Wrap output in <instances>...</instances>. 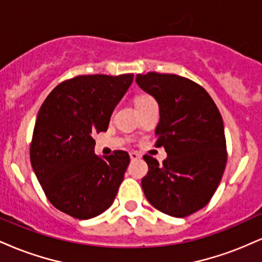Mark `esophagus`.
Instances as JSON below:
<instances>
[{
  "instance_id": "34e87169",
  "label": "esophagus",
  "mask_w": 262,
  "mask_h": 262,
  "mask_svg": "<svg viewBox=\"0 0 262 262\" xmlns=\"http://www.w3.org/2000/svg\"><path fill=\"white\" fill-rule=\"evenodd\" d=\"M129 156H130L132 160H137V159L141 158V155L138 154L137 151H130V152H129Z\"/></svg>"
}]
</instances>
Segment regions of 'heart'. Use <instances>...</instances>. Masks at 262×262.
Returning <instances> with one entry per match:
<instances>
[{"instance_id":"heart-1","label":"heart","mask_w":262,"mask_h":262,"mask_svg":"<svg viewBox=\"0 0 262 262\" xmlns=\"http://www.w3.org/2000/svg\"><path fill=\"white\" fill-rule=\"evenodd\" d=\"M149 100H152V98L150 97V96H148V95L138 96V97L135 98V106H138V104H140V103H144V102H146V101H149Z\"/></svg>"}]
</instances>
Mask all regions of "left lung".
<instances>
[{
  "label": "left lung",
  "instance_id": "1",
  "mask_svg": "<svg viewBox=\"0 0 262 262\" xmlns=\"http://www.w3.org/2000/svg\"><path fill=\"white\" fill-rule=\"evenodd\" d=\"M135 81L158 101L155 145L167 152L162 165L144 155L149 166L141 180L144 194L165 214L187 217L209 202L227 165L221 112L208 92L186 77L148 73Z\"/></svg>",
  "mask_w": 262,
  "mask_h": 262
}]
</instances>
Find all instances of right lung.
<instances>
[{
    "label": "right lung",
    "instance_id": "obj_1",
    "mask_svg": "<svg viewBox=\"0 0 262 262\" xmlns=\"http://www.w3.org/2000/svg\"><path fill=\"white\" fill-rule=\"evenodd\" d=\"M133 77L76 76L59 83L39 110L29 151L32 167L50 203L71 217H97L116 198L130 159L123 150L97 156L92 135L107 130Z\"/></svg>",
    "mask_w": 262,
    "mask_h": 262
}]
</instances>
